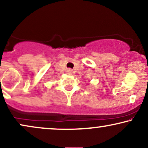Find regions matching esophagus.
Masks as SVG:
<instances>
[{"label":"esophagus","mask_w":148,"mask_h":148,"mask_svg":"<svg viewBox=\"0 0 148 148\" xmlns=\"http://www.w3.org/2000/svg\"><path fill=\"white\" fill-rule=\"evenodd\" d=\"M68 72H71V70H69V71H68Z\"/></svg>","instance_id":"obj_1"}]
</instances>
